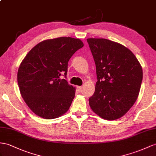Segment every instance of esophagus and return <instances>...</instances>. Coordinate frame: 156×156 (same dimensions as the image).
<instances>
[{
	"label": "esophagus",
	"instance_id": "esophagus-1",
	"mask_svg": "<svg viewBox=\"0 0 156 156\" xmlns=\"http://www.w3.org/2000/svg\"><path fill=\"white\" fill-rule=\"evenodd\" d=\"M82 88H83V87L82 86H78L77 87V90H78V91H81L82 90Z\"/></svg>",
	"mask_w": 156,
	"mask_h": 156
}]
</instances>
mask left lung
Wrapping results in <instances>:
<instances>
[{
    "instance_id": "left-lung-1",
    "label": "left lung",
    "mask_w": 156,
    "mask_h": 156,
    "mask_svg": "<svg viewBox=\"0 0 156 156\" xmlns=\"http://www.w3.org/2000/svg\"><path fill=\"white\" fill-rule=\"evenodd\" d=\"M96 68L98 81L89 98L94 113L115 120L127 113L138 96L143 73L135 55L121 44L107 39H87Z\"/></svg>"
}]
</instances>
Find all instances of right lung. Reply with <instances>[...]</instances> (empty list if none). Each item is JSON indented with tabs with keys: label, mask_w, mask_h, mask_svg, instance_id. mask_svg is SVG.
I'll list each match as a JSON object with an SVG mask.
<instances>
[{
	"label": "right lung",
	"mask_w": 156,
	"mask_h": 156,
	"mask_svg": "<svg viewBox=\"0 0 156 156\" xmlns=\"http://www.w3.org/2000/svg\"><path fill=\"white\" fill-rule=\"evenodd\" d=\"M83 43L79 39L61 37L40 42L23 58L18 71V83L23 100L43 119L59 117L69 110L75 88L66 78L68 62Z\"/></svg>",
	"instance_id": "1"
}]
</instances>
